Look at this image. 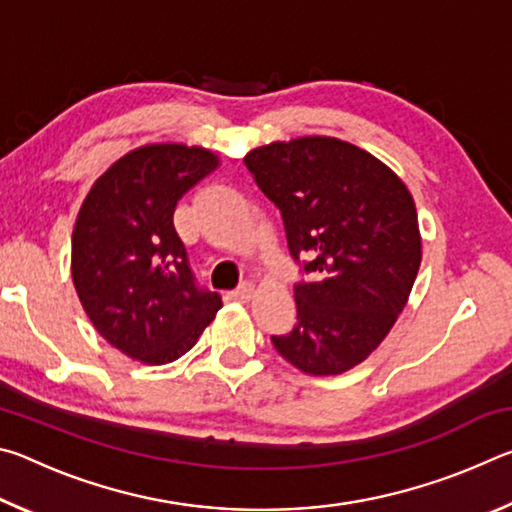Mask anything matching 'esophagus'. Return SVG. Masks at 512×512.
<instances>
[{
  "label": "esophagus",
  "mask_w": 512,
  "mask_h": 512,
  "mask_svg": "<svg viewBox=\"0 0 512 512\" xmlns=\"http://www.w3.org/2000/svg\"><path fill=\"white\" fill-rule=\"evenodd\" d=\"M253 293H255L253 284H241L239 289L228 293V298H230V300H237V302H248L250 298H253Z\"/></svg>",
  "instance_id": "obj_1"
}]
</instances>
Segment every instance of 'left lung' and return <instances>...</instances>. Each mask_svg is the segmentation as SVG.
Wrapping results in <instances>:
<instances>
[{"mask_svg":"<svg viewBox=\"0 0 512 512\" xmlns=\"http://www.w3.org/2000/svg\"><path fill=\"white\" fill-rule=\"evenodd\" d=\"M257 187L280 207L293 259L314 282L293 287L298 320L275 350L307 375L366 361L409 302L422 237L409 187L375 155L325 135L246 153Z\"/></svg>","mask_w":512,"mask_h":512,"instance_id":"left-lung-1","label":"left lung"}]
</instances>
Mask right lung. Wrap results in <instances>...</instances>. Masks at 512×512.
I'll return each instance as SVG.
<instances>
[{
    "instance_id": "1",
    "label": "right lung",
    "mask_w": 512,
    "mask_h": 512,
    "mask_svg": "<svg viewBox=\"0 0 512 512\" xmlns=\"http://www.w3.org/2000/svg\"><path fill=\"white\" fill-rule=\"evenodd\" d=\"M219 155L178 142L128 151L90 187L72 232V280L85 314L112 348L164 366L196 345L221 309L196 287L173 228L180 198Z\"/></svg>"
}]
</instances>
